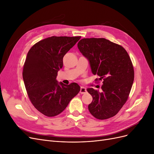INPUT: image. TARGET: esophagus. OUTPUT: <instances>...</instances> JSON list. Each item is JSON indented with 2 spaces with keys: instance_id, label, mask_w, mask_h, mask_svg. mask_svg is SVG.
<instances>
[{
  "instance_id": "esophagus-1",
  "label": "esophagus",
  "mask_w": 154,
  "mask_h": 154,
  "mask_svg": "<svg viewBox=\"0 0 154 154\" xmlns=\"http://www.w3.org/2000/svg\"><path fill=\"white\" fill-rule=\"evenodd\" d=\"M80 92V94H85V93L87 92V88L85 87H81Z\"/></svg>"
}]
</instances>
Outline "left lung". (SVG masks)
<instances>
[{
    "label": "left lung",
    "mask_w": 154,
    "mask_h": 154,
    "mask_svg": "<svg viewBox=\"0 0 154 154\" xmlns=\"http://www.w3.org/2000/svg\"><path fill=\"white\" fill-rule=\"evenodd\" d=\"M78 48L89 62L92 73L103 80L101 92L87 88L92 97L88 110L98 119L113 117L127 101L134 82L128 54L122 46L105 38H83Z\"/></svg>",
    "instance_id": "1"
}]
</instances>
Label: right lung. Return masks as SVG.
Returning a JSON list of instances; mask_svg holds the SVG:
<instances>
[{
    "label": "right lung",
    "mask_w": 154,
    "mask_h": 154,
    "mask_svg": "<svg viewBox=\"0 0 154 154\" xmlns=\"http://www.w3.org/2000/svg\"><path fill=\"white\" fill-rule=\"evenodd\" d=\"M81 36H51L35 44L27 54L22 76L32 104L42 114L53 117L63 112L80 87L57 80L63 58Z\"/></svg>",
    "instance_id": "right-lung-1"
}]
</instances>
